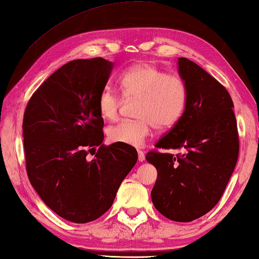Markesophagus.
Returning <instances> with one entry per match:
<instances>
[{
	"mask_svg": "<svg viewBox=\"0 0 259 259\" xmlns=\"http://www.w3.org/2000/svg\"><path fill=\"white\" fill-rule=\"evenodd\" d=\"M145 160V154H144L143 151H138V161L139 162H143Z\"/></svg>",
	"mask_w": 259,
	"mask_h": 259,
	"instance_id": "esophagus-1",
	"label": "esophagus"
}]
</instances>
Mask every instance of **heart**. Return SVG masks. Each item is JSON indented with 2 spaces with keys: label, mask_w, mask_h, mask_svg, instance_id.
<instances>
[{
  "label": "heart",
  "mask_w": 259,
  "mask_h": 259,
  "mask_svg": "<svg viewBox=\"0 0 259 259\" xmlns=\"http://www.w3.org/2000/svg\"><path fill=\"white\" fill-rule=\"evenodd\" d=\"M122 95L138 99L136 121H121L107 129L109 142L122 145L142 146L152 128L166 130L176 125L185 113L188 100L186 83L178 75L164 72L155 65H134L119 76ZM122 96L111 88H104L97 100L104 119L114 120L119 114Z\"/></svg>",
  "instance_id": "b5f03b06"
}]
</instances>
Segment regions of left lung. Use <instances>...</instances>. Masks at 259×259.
<instances>
[{
    "label": "left lung",
    "instance_id": "obj_1",
    "mask_svg": "<svg viewBox=\"0 0 259 259\" xmlns=\"http://www.w3.org/2000/svg\"><path fill=\"white\" fill-rule=\"evenodd\" d=\"M186 83L185 113L146 160L157 178L151 192L157 211L175 222L187 223L209 212L221 200L239 156V136L229 91L216 78L187 58L178 59Z\"/></svg>",
    "mask_w": 259,
    "mask_h": 259
}]
</instances>
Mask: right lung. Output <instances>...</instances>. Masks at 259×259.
Wrapping results in <instances>:
<instances>
[{
  "label": "right lung",
  "mask_w": 259,
  "mask_h": 259,
  "mask_svg": "<svg viewBox=\"0 0 259 259\" xmlns=\"http://www.w3.org/2000/svg\"><path fill=\"white\" fill-rule=\"evenodd\" d=\"M113 63L104 58L65 64L38 87L23 121L26 170L43 202L66 221L83 224L112 207L138 159L136 148L105 146L98 96ZM99 147L93 160L87 153Z\"/></svg>",
  "instance_id": "obj_1"
}]
</instances>
